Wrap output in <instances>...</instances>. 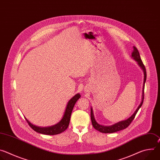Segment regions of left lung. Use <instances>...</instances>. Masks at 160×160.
<instances>
[{
	"mask_svg": "<svg viewBox=\"0 0 160 160\" xmlns=\"http://www.w3.org/2000/svg\"><path fill=\"white\" fill-rule=\"evenodd\" d=\"M131 58H133L135 61H137L138 62V65L141 67V69L142 70L143 72H144V82H143V86H142V98H141V102L140 103V104L139 105L138 108H137V109L135 110V111L131 115V117H130L128 118H127V120H123V121H120L118 123H116L115 124H113L112 125H109V126H104V125H102L99 124L95 120L94 116V112H93V109L92 108H90V118H91V121H92V126L94 127V128L99 131L101 133H114L116 132L122 130H123L125 128H126L127 127H128L129 126V125L131 123V122L133 121V120L134 119L137 112L139 111V109H140V108L142 106V103H143V101H144V85H145V82L146 80V68L141 59V56L139 54V52L135 46H133V52H132V55H131Z\"/></svg>",
	"mask_w": 160,
	"mask_h": 160,
	"instance_id": "obj_1",
	"label": "left lung"
}]
</instances>
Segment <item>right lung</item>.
I'll return each instance as SVG.
<instances>
[{"mask_svg":"<svg viewBox=\"0 0 160 160\" xmlns=\"http://www.w3.org/2000/svg\"><path fill=\"white\" fill-rule=\"evenodd\" d=\"M80 96H81L80 94L78 93L70 99V101L67 103V106L66 107L64 115L61 120L58 123L54 125H52L50 127H38L30 123V122H29L26 118V117H25V119L27 123H28V125H30V127L38 133L45 134V135H54L61 133L64 130H66L68 127L73 107L76 102L80 98Z\"/></svg>","mask_w":160,"mask_h":160,"instance_id":"1","label":"right lung"}]
</instances>
